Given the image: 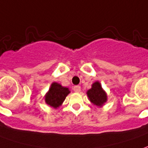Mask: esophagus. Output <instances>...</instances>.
<instances>
[{
	"label": "esophagus",
	"instance_id": "obj_1",
	"mask_svg": "<svg viewBox=\"0 0 148 148\" xmlns=\"http://www.w3.org/2000/svg\"><path fill=\"white\" fill-rule=\"evenodd\" d=\"M73 90L75 92H79V91H81V87H80V86H74L73 87Z\"/></svg>",
	"mask_w": 148,
	"mask_h": 148
}]
</instances>
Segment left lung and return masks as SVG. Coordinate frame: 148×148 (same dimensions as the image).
Listing matches in <instances>:
<instances>
[{"label": "left lung", "instance_id": "obj_1", "mask_svg": "<svg viewBox=\"0 0 148 148\" xmlns=\"http://www.w3.org/2000/svg\"><path fill=\"white\" fill-rule=\"evenodd\" d=\"M87 95L91 103L96 106L100 107L107 101V95L98 81L92 84L91 89L87 91Z\"/></svg>", "mask_w": 148, "mask_h": 148}]
</instances>
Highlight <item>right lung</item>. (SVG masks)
<instances>
[{"mask_svg": "<svg viewBox=\"0 0 148 148\" xmlns=\"http://www.w3.org/2000/svg\"><path fill=\"white\" fill-rule=\"evenodd\" d=\"M70 92L69 88L62 87L57 82H53L49 91L45 95V102L49 106L57 108L62 104Z\"/></svg>", "mask_w": 148, "mask_h": 148, "instance_id": "right-lung-1", "label": "right lung"}]
</instances>
